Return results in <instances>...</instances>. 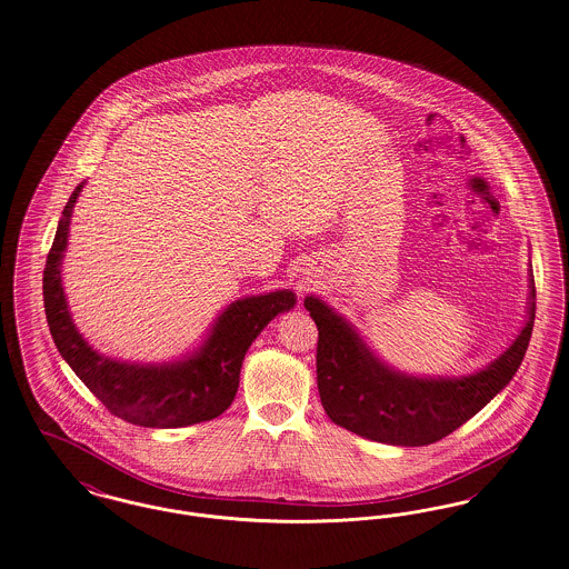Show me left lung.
Returning a JSON list of instances; mask_svg holds the SVG:
<instances>
[{"label":"left lung","mask_w":569,"mask_h":569,"mask_svg":"<svg viewBox=\"0 0 569 569\" xmlns=\"http://www.w3.org/2000/svg\"><path fill=\"white\" fill-rule=\"evenodd\" d=\"M303 306L319 329L317 386L328 418L377 443L419 448L460 428L513 379L533 331L536 282L529 268L527 321L508 349L462 377L402 372L379 358L328 301L308 296Z\"/></svg>","instance_id":"1"}]
</instances>
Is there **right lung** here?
I'll use <instances>...</instances> for the list:
<instances>
[{"mask_svg": "<svg viewBox=\"0 0 569 569\" xmlns=\"http://www.w3.org/2000/svg\"><path fill=\"white\" fill-rule=\"evenodd\" d=\"M83 186L86 181L74 188L61 211L42 278L47 323L61 358L113 416L134 426L183 428L218 418L238 393L246 351L273 317L296 306L298 296L276 289L231 301L201 345L173 361H121L98 353L74 326L61 284L70 218Z\"/></svg>", "mask_w": 569, "mask_h": 569, "instance_id": "add662e5", "label": "right lung"}]
</instances>
